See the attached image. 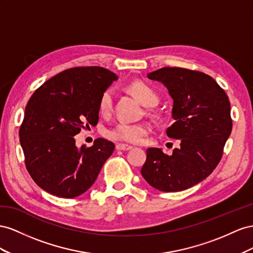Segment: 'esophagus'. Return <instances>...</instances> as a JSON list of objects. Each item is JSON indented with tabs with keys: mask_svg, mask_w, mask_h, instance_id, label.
<instances>
[{
	"mask_svg": "<svg viewBox=\"0 0 253 253\" xmlns=\"http://www.w3.org/2000/svg\"><path fill=\"white\" fill-rule=\"evenodd\" d=\"M115 148H117L118 150H130L132 148V146L127 145V144L119 143V144H117V146H115Z\"/></svg>",
	"mask_w": 253,
	"mask_h": 253,
	"instance_id": "34e87169",
	"label": "esophagus"
}]
</instances>
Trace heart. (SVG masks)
<instances>
[{"instance_id":"b5f03b06","label":"heart","mask_w":253,"mask_h":253,"mask_svg":"<svg viewBox=\"0 0 253 253\" xmlns=\"http://www.w3.org/2000/svg\"><path fill=\"white\" fill-rule=\"evenodd\" d=\"M128 90L138 98L140 102L147 107H153L158 104L159 95L156 90L148 84L136 81L128 85ZM113 92L111 89L105 90L98 100V110L100 113L108 114L112 109ZM150 131V126L146 123H131L121 122L114 127L108 129L107 136L112 140L139 144Z\"/></svg>"}]
</instances>
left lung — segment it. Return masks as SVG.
<instances>
[{
  "label": "left lung",
  "instance_id": "left-lung-1",
  "mask_svg": "<svg viewBox=\"0 0 253 253\" xmlns=\"http://www.w3.org/2000/svg\"><path fill=\"white\" fill-rule=\"evenodd\" d=\"M147 77L167 86L172 98L169 138L180 142L172 155L148 148L144 179L162 192H179L203 181L217 167L232 130L230 102L214 79L203 72L165 67Z\"/></svg>",
  "mask_w": 253,
  "mask_h": 253
}]
</instances>
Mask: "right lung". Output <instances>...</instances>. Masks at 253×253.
Instances as JSON below:
<instances>
[{
    "mask_svg": "<svg viewBox=\"0 0 253 253\" xmlns=\"http://www.w3.org/2000/svg\"><path fill=\"white\" fill-rule=\"evenodd\" d=\"M118 76L102 67L64 70L34 92L25 107L20 143L25 165L42 190L62 198L88 191L114 144L103 138L78 148L74 135L98 122V100Z\"/></svg>",
    "mask_w": 253,
    "mask_h": 253,
    "instance_id": "1",
    "label": "right lung"
}]
</instances>
